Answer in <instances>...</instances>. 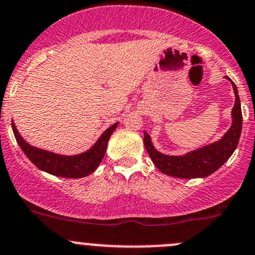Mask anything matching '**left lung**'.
I'll use <instances>...</instances> for the list:
<instances>
[{
  "mask_svg": "<svg viewBox=\"0 0 255 255\" xmlns=\"http://www.w3.org/2000/svg\"><path fill=\"white\" fill-rule=\"evenodd\" d=\"M226 78L231 81L227 76ZM231 83H232L236 97L235 106L231 113L232 124L220 140L194 149V151L186 152L182 156H169V154H164L156 149V147L152 143L151 136L147 132L143 133V142H145L147 152H148L154 166L162 173L170 175V177L182 178V179L205 178L216 172L232 156L235 149L237 148L238 141H240L243 118L237 87L232 81Z\"/></svg>",
  "mask_w": 255,
  "mask_h": 255,
  "instance_id": "obj_1",
  "label": "left lung"
}]
</instances>
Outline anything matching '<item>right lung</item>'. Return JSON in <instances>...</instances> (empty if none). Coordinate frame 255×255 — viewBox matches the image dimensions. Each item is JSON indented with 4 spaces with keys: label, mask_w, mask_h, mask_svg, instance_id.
I'll list each match as a JSON object with an SVG mask.
<instances>
[{
    "label": "right lung",
    "mask_w": 255,
    "mask_h": 255,
    "mask_svg": "<svg viewBox=\"0 0 255 255\" xmlns=\"http://www.w3.org/2000/svg\"><path fill=\"white\" fill-rule=\"evenodd\" d=\"M118 124L119 123H115L114 125L107 128L91 148L82 152V153L73 154V156L59 154L55 153V152H50L46 151V149L38 148V147L29 145L19 135L13 120L12 130L18 145H19L22 151L24 152L25 156L29 158V161H31L34 166L38 167L43 172L56 175V177L77 179V178L87 177V175L92 174L98 168L104 158L110 136L114 132Z\"/></svg>",
    "instance_id": "add662e5"
}]
</instances>
